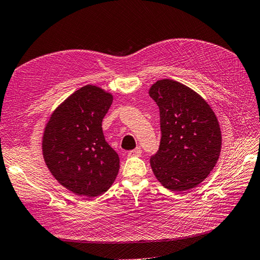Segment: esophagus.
Here are the masks:
<instances>
[{"instance_id": "esophagus-1", "label": "esophagus", "mask_w": 260, "mask_h": 260, "mask_svg": "<svg viewBox=\"0 0 260 260\" xmlns=\"http://www.w3.org/2000/svg\"><path fill=\"white\" fill-rule=\"evenodd\" d=\"M142 155V151H141V148L138 147L136 149H132V151L128 152V157H133V156H141Z\"/></svg>"}]
</instances>
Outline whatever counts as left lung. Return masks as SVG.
<instances>
[{
	"instance_id": "obj_1",
	"label": "left lung",
	"mask_w": 260,
	"mask_h": 260,
	"mask_svg": "<svg viewBox=\"0 0 260 260\" xmlns=\"http://www.w3.org/2000/svg\"><path fill=\"white\" fill-rule=\"evenodd\" d=\"M148 93L160 116V144L149 160L154 175L168 190H190L206 179L219 158L217 117L200 94L178 81L158 80Z\"/></svg>"
}]
</instances>
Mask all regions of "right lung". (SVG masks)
<instances>
[{"label": "right lung", "mask_w": 260, "mask_h": 260, "mask_svg": "<svg viewBox=\"0 0 260 260\" xmlns=\"http://www.w3.org/2000/svg\"><path fill=\"white\" fill-rule=\"evenodd\" d=\"M113 95L95 85L77 90L55 109L43 135L46 166L77 195L106 192L119 170V157L105 141L102 121Z\"/></svg>", "instance_id": "obj_1"}]
</instances>
